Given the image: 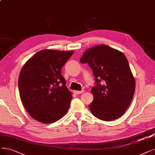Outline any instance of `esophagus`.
<instances>
[{
	"label": "esophagus",
	"mask_w": 155,
	"mask_h": 155,
	"mask_svg": "<svg viewBox=\"0 0 155 155\" xmlns=\"http://www.w3.org/2000/svg\"><path fill=\"white\" fill-rule=\"evenodd\" d=\"M83 92V91H76V90H74V91H73L74 94H76V95L81 94H82Z\"/></svg>",
	"instance_id": "esophagus-1"
}]
</instances>
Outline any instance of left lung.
I'll use <instances>...</instances> for the list:
<instances>
[{"instance_id":"8db88e82","label":"left lung","mask_w":155,"mask_h":155,"mask_svg":"<svg viewBox=\"0 0 155 155\" xmlns=\"http://www.w3.org/2000/svg\"><path fill=\"white\" fill-rule=\"evenodd\" d=\"M80 61L88 63L95 79L91 90L94 101L89 105L93 115L107 121L119 118L130 104L135 89L125 55L102 45L86 49Z\"/></svg>"}]
</instances>
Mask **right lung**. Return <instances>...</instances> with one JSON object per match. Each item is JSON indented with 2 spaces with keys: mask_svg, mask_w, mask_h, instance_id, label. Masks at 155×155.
Here are the masks:
<instances>
[{
  "mask_svg": "<svg viewBox=\"0 0 155 155\" xmlns=\"http://www.w3.org/2000/svg\"><path fill=\"white\" fill-rule=\"evenodd\" d=\"M73 53L43 49L22 67L18 78L20 96L24 107L35 120L54 123L69 110L72 95L61 69Z\"/></svg>",
  "mask_w": 155,
  "mask_h": 155,
  "instance_id": "right-lung-1",
  "label": "right lung"
}]
</instances>
